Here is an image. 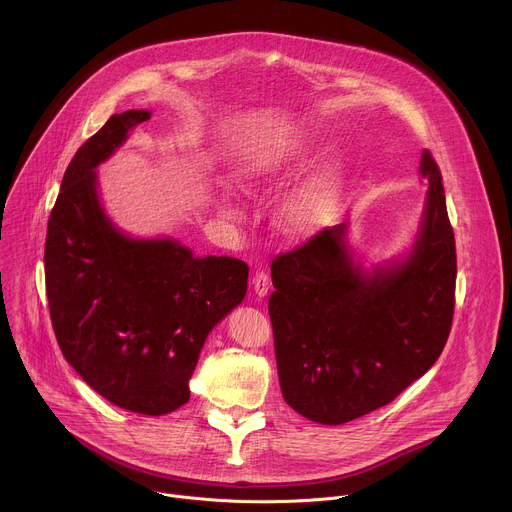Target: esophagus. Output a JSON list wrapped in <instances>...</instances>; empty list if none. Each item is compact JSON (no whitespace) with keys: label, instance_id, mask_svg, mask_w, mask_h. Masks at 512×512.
<instances>
[{"label":"esophagus","instance_id":"esophagus-1","mask_svg":"<svg viewBox=\"0 0 512 512\" xmlns=\"http://www.w3.org/2000/svg\"><path fill=\"white\" fill-rule=\"evenodd\" d=\"M269 285H271L269 273H267V271H263V269H257V271H255V275H253V289H255V294H257L259 298L267 296Z\"/></svg>","mask_w":512,"mask_h":512}]
</instances>
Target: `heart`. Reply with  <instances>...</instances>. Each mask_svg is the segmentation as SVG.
Listing matches in <instances>:
<instances>
[{"label":"heart","instance_id":"1","mask_svg":"<svg viewBox=\"0 0 512 512\" xmlns=\"http://www.w3.org/2000/svg\"><path fill=\"white\" fill-rule=\"evenodd\" d=\"M281 164L279 158L263 156L251 164L245 174L249 184H259L269 178ZM338 194V178L334 170H322L298 190L291 192L281 204V223L291 233L316 231L332 210Z\"/></svg>","mask_w":512,"mask_h":512}]
</instances>
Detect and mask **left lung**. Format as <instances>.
<instances>
[{"label": "left lung", "instance_id": "obj_1", "mask_svg": "<svg viewBox=\"0 0 512 512\" xmlns=\"http://www.w3.org/2000/svg\"><path fill=\"white\" fill-rule=\"evenodd\" d=\"M425 212L403 261L362 271L346 223L271 261L269 296L285 403L324 425L367 415L403 393L442 354L456 304V241L442 172L425 150Z\"/></svg>", "mask_w": 512, "mask_h": 512}]
</instances>
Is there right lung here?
I'll list each match as a JSON object with an SVG mask.
<instances>
[{"instance_id": "1", "label": "right lung", "mask_w": 512, "mask_h": 512, "mask_svg": "<svg viewBox=\"0 0 512 512\" xmlns=\"http://www.w3.org/2000/svg\"><path fill=\"white\" fill-rule=\"evenodd\" d=\"M111 115L70 160L44 247L52 328L66 362L113 405L166 415L190 399L200 348L247 294L249 265L194 257L174 239H129L105 216L95 168L150 119Z\"/></svg>"}]
</instances>
